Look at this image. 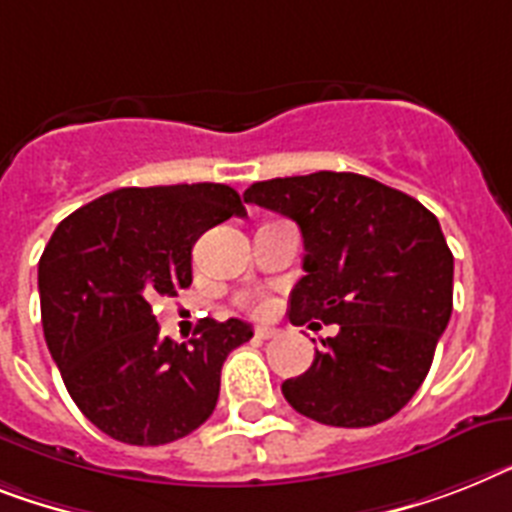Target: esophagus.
<instances>
[{
  "instance_id": "obj_1",
  "label": "esophagus",
  "mask_w": 512,
  "mask_h": 512,
  "mask_svg": "<svg viewBox=\"0 0 512 512\" xmlns=\"http://www.w3.org/2000/svg\"><path fill=\"white\" fill-rule=\"evenodd\" d=\"M274 335H277V329H272V327H256V329H253V337H256V340H272Z\"/></svg>"
}]
</instances>
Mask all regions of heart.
<instances>
[{
	"label": "heart",
	"instance_id": "b5f03b06",
	"mask_svg": "<svg viewBox=\"0 0 512 512\" xmlns=\"http://www.w3.org/2000/svg\"><path fill=\"white\" fill-rule=\"evenodd\" d=\"M243 306L256 311V314H264L266 308H269V303H266V298H259V295H246V298H243Z\"/></svg>",
	"mask_w": 512,
	"mask_h": 512
}]
</instances>
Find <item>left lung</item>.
I'll return each instance as SVG.
<instances>
[{"label":"left lung","instance_id":"left-lung-1","mask_svg":"<svg viewBox=\"0 0 512 512\" xmlns=\"http://www.w3.org/2000/svg\"><path fill=\"white\" fill-rule=\"evenodd\" d=\"M246 204L301 227L303 277L290 322L322 319L311 369L282 395L319 424H382L416 395L453 314V253L437 217L403 190L353 172H314L253 183Z\"/></svg>","mask_w":512,"mask_h":512}]
</instances>
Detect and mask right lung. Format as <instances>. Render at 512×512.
<instances>
[{
  "label": "right lung",
  "mask_w": 512,
  "mask_h": 512,
  "mask_svg": "<svg viewBox=\"0 0 512 512\" xmlns=\"http://www.w3.org/2000/svg\"><path fill=\"white\" fill-rule=\"evenodd\" d=\"M246 217L222 183L120 188L62 219L38 261L41 324L83 416L117 442L167 445L214 413L222 363L253 337L240 319H201L188 342L159 335L156 295L193 282L190 251Z\"/></svg>",
  "instance_id": "obj_1"
}]
</instances>
